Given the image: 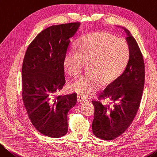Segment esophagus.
<instances>
[{"mask_svg": "<svg viewBox=\"0 0 157 157\" xmlns=\"http://www.w3.org/2000/svg\"><path fill=\"white\" fill-rule=\"evenodd\" d=\"M87 101V99L86 97H83L81 95H77V102L78 103H83Z\"/></svg>", "mask_w": 157, "mask_h": 157, "instance_id": "obj_1", "label": "esophagus"}]
</instances>
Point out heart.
<instances>
[{
    "instance_id": "1",
    "label": "heart",
    "mask_w": 157,
    "mask_h": 157,
    "mask_svg": "<svg viewBox=\"0 0 157 157\" xmlns=\"http://www.w3.org/2000/svg\"><path fill=\"white\" fill-rule=\"evenodd\" d=\"M129 42L110 33L97 31L84 35L77 47L70 46L63 60L65 71L71 76L81 72L88 63L90 72L81 76L71 85V90L88 97L99 90L102 85L110 83L121 75L129 63Z\"/></svg>"
}]
</instances>
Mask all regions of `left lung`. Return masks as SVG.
<instances>
[{"label": "left lung", "instance_id": "8db88e82", "mask_svg": "<svg viewBox=\"0 0 157 157\" xmlns=\"http://www.w3.org/2000/svg\"><path fill=\"white\" fill-rule=\"evenodd\" d=\"M126 40L131 47V56L124 72L110 83L99 95L110 104L92 101L94 106L92 124L93 133L102 140H113L132 124L139 109L145 83V65L136 41L126 28Z\"/></svg>", "mask_w": 157, "mask_h": 157}]
</instances>
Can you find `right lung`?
Segmentation results:
<instances>
[{
  "instance_id": "right-lung-1",
  "label": "right lung",
  "mask_w": 157,
  "mask_h": 157,
  "mask_svg": "<svg viewBox=\"0 0 157 157\" xmlns=\"http://www.w3.org/2000/svg\"><path fill=\"white\" fill-rule=\"evenodd\" d=\"M80 23L52 25L40 33L25 52L22 65V97L33 125L51 138L68 131L67 113L76 103V94L55 97L65 83L63 60L69 39Z\"/></svg>"
}]
</instances>
